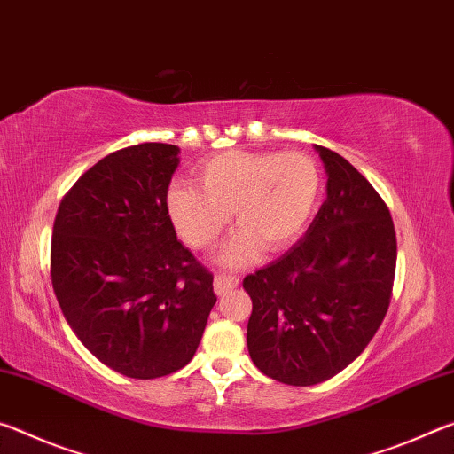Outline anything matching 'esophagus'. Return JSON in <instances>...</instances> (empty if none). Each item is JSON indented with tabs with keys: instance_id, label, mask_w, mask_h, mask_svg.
<instances>
[{
	"instance_id": "34e87169",
	"label": "esophagus",
	"mask_w": 454,
	"mask_h": 454,
	"mask_svg": "<svg viewBox=\"0 0 454 454\" xmlns=\"http://www.w3.org/2000/svg\"><path fill=\"white\" fill-rule=\"evenodd\" d=\"M237 286H239V278L237 276H229V273H217V276H215V294L217 295H225Z\"/></svg>"
}]
</instances>
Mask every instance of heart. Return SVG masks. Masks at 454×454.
Instances as JSON below:
<instances>
[{"label":"heart","mask_w":454,"mask_h":454,"mask_svg":"<svg viewBox=\"0 0 454 454\" xmlns=\"http://www.w3.org/2000/svg\"><path fill=\"white\" fill-rule=\"evenodd\" d=\"M195 184L168 191V213L191 247L209 251L231 223L241 231L227 245L223 262L247 263L263 247L279 254L300 239L322 199V170L301 151H225L199 165Z\"/></svg>","instance_id":"heart-1"}]
</instances>
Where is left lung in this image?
<instances>
[{
	"label": "left lung",
	"instance_id": "left-lung-1",
	"mask_svg": "<svg viewBox=\"0 0 454 454\" xmlns=\"http://www.w3.org/2000/svg\"><path fill=\"white\" fill-rule=\"evenodd\" d=\"M317 151L328 199L292 249L243 279L254 303L251 360L289 386L330 380L358 358L388 311L396 273L388 205L344 157Z\"/></svg>",
	"mask_w": 454,
	"mask_h": 454
}]
</instances>
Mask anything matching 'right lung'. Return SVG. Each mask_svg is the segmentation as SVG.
I'll return each mask as SVG.
<instances>
[{
  "mask_svg": "<svg viewBox=\"0 0 454 454\" xmlns=\"http://www.w3.org/2000/svg\"><path fill=\"white\" fill-rule=\"evenodd\" d=\"M176 154L165 143L110 153L66 192L51 233L64 317L88 352L137 380L187 366L217 301L213 273L168 215Z\"/></svg>",
  "mask_w": 454,
  "mask_h": 454,
  "instance_id": "1",
  "label": "right lung"
}]
</instances>
